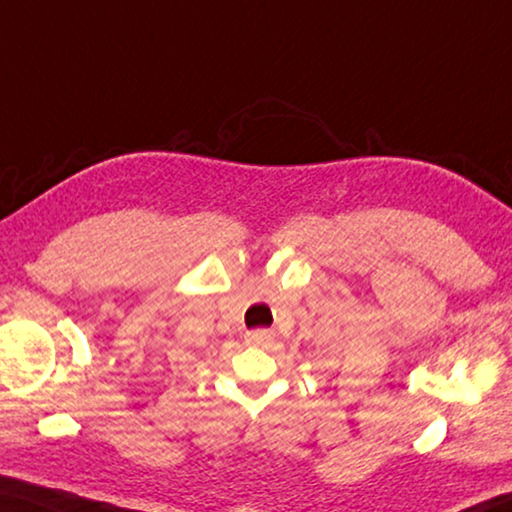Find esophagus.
<instances>
[{
  "label": "esophagus",
  "mask_w": 512,
  "mask_h": 512,
  "mask_svg": "<svg viewBox=\"0 0 512 512\" xmlns=\"http://www.w3.org/2000/svg\"><path fill=\"white\" fill-rule=\"evenodd\" d=\"M273 341V332H268V329H257V332H248L246 334V343L248 345H266Z\"/></svg>",
  "instance_id": "1"
}]
</instances>
